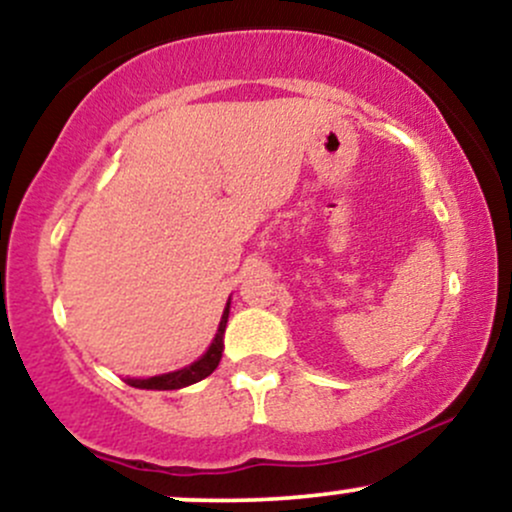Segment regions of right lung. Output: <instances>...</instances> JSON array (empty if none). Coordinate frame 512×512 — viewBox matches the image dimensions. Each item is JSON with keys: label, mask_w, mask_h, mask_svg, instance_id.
Listing matches in <instances>:
<instances>
[{"label": "right lung", "mask_w": 512, "mask_h": 512, "mask_svg": "<svg viewBox=\"0 0 512 512\" xmlns=\"http://www.w3.org/2000/svg\"><path fill=\"white\" fill-rule=\"evenodd\" d=\"M228 308H231V298H228L226 310H223L219 330H216V337L211 346L207 349L199 361L192 363V366L175 370V373H163V375H154V378H129L127 383L132 387H139V390H180V387L195 385L199 380H204L207 375H211L219 366L221 361V351H223V332H226V322H228Z\"/></svg>", "instance_id": "add662e5"}]
</instances>
